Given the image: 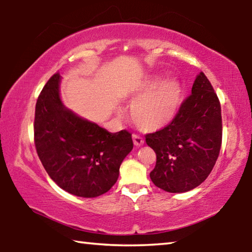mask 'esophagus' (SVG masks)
Segmentation results:
<instances>
[{
    "label": "esophagus",
    "mask_w": 252,
    "mask_h": 252,
    "mask_svg": "<svg viewBox=\"0 0 252 252\" xmlns=\"http://www.w3.org/2000/svg\"><path fill=\"white\" fill-rule=\"evenodd\" d=\"M132 139H133V143L135 144V146H142L144 140L142 139V136H140L139 134H133L132 135Z\"/></svg>",
    "instance_id": "1"
}]
</instances>
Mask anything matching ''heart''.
<instances>
[{"label": "heart", "instance_id": "b5f03b06", "mask_svg": "<svg viewBox=\"0 0 252 252\" xmlns=\"http://www.w3.org/2000/svg\"><path fill=\"white\" fill-rule=\"evenodd\" d=\"M132 119L140 129L155 131L171 122L181 102V88L177 81L161 82L155 78L143 85L133 100Z\"/></svg>", "mask_w": 252, "mask_h": 252}]
</instances>
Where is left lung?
Returning a JSON list of instances; mask_svg holds the SVG:
<instances>
[{"label": "left lung", "mask_w": 252, "mask_h": 252, "mask_svg": "<svg viewBox=\"0 0 252 252\" xmlns=\"http://www.w3.org/2000/svg\"><path fill=\"white\" fill-rule=\"evenodd\" d=\"M191 92L167 126L146 134L157 156L150 178L167 192H187L201 185L215 167L222 142L220 101L203 72Z\"/></svg>", "instance_id": "left-lung-1"}]
</instances>
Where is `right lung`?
<instances>
[{"mask_svg":"<svg viewBox=\"0 0 252 252\" xmlns=\"http://www.w3.org/2000/svg\"><path fill=\"white\" fill-rule=\"evenodd\" d=\"M60 73L42 89L35 105L34 144L45 171L71 194L95 198L117 182L132 148L131 133H111L67 110L60 99Z\"/></svg>","mask_w":252,"mask_h":252,"instance_id":"add662e5","label":"right lung"}]
</instances>
